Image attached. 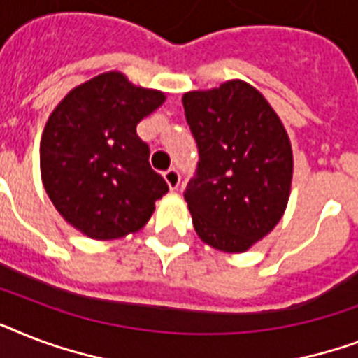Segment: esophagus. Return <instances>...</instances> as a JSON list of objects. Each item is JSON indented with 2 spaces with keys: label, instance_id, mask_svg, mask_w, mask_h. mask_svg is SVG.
Here are the masks:
<instances>
[{
  "label": "esophagus",
  "instance_id": "1",
  "mask_svg": "<svg viewBox=\"0 0 358 358\" xmlns=\"http://www.w3.org/2000/svg\"><path fill=\"white\" fill-rule=\"evenodd\" d=\"M163 176H165V182H167L171 189H176V187H178V184H180L178 169H176V167L167 169V171L163 173Z\"/></svg>",
  "mask_w": 358,
  "mask_h": 358
}]
</instances>
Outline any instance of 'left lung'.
Returning a JSON list of instances; mask_svg holds the SVG:
<instances>
[{
	"mask_svg": "<svg viewBox=\"0 0 358 358\" xmlns=\"http://www.w3.org/2000/svg\"><path fill=\"white\" fill-rule=\"evenodd\" d=\"M185 119L199 148L184 196L204 243L243 252L280 221L289 199L294 156L278 115L239 80L185 92Z\"/></svg>",
	"mask_w": 358,
	"mask_h": 358,
	"instance_id": "left-lung-1",
	"label": "left lung"
}]
</instances>
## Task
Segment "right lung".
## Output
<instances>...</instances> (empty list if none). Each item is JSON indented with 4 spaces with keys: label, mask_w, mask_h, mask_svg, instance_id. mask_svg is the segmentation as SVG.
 <instances>
[{
    "label": "right lung",
    "mask_w": 358,
    "mask_h": 358,
    "mask_svg": "<svg viewBox=\"0 0 358 358\" xmlns=\"http://www.w3.org/2000/svg\"><path fill=\"white\" fill-rule=\"evenodd\" d=\"M165 94L120 72L81 83L53 109L41 139L42 184L66 223L92 239L137 232L169 191L137 124Z\"/></svg>",
    "instance_id": "1"
}]
</instances>
